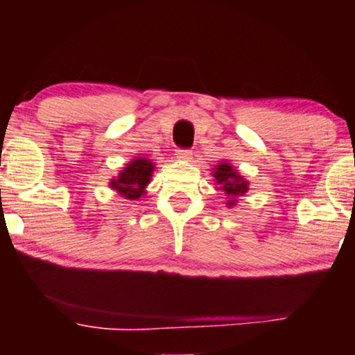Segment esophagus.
Returning a JSON list of instances; mask_svg holds the SVG:
<instances>
[{
    "label": "esophagus",
    "mask_w": 355,
    "mask_h": 355,
    "mask_svg": "<svg viewBox=\"0 0 355 355\" xmlns=\"http://www.w3.org/2000/svg\"><path fill=\"white\" fill-rule=\"evenodd\" d=\"M176 158L179 162H189L192 158L191 150H176Z\"/></svg>",
    "instance_id": "esophagus-1"
}]
</instances>
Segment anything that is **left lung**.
Returning <instances> with one entry per match:
<instances>
[{
    "mask_svg": "<svg viewBox=\"0 0 355 355\" xmlns=\"http://www.w3.org/2000/svg\"><path fill=\"white\" fill-rule=\"evenodd\" d=\"M211 176L216 184L218 191H223L226 196V207H236L237 198L249 191V181L241 176L239 171L231 163L221 162L213 168Z\"/></svg>",
    "mask_w": 355,
    "mask_h": 355,
    "instance_id": "1",
    "label": "left lung"
}]
</instances>
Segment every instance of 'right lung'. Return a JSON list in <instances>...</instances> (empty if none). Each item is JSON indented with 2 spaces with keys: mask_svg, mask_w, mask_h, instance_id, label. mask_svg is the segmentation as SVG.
I'll return each instance as SVG.
<instances>
[{
  "mask_svg": "<svg viewBox=\"0 0 355 355\" xmlns=\"http://www.w3.org/2000/svg\"><path fill=\"white\" fill-rule=\"evenodd\" d=\"M155 163L145 157H135L110 181V187L125 200H139L147 193V186L152 181Z\"/></svg>",
  "mask_w": 355,
  "mask_h": 355,
  "instance_id": "right-lung-1",
  "label": "right lung"
}]
</instances>
